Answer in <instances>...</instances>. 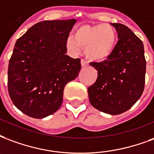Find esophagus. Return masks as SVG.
<instances>
[{
    "label": "esophagus",
    "instance_id": "34e87169",
    "mask_svg": "<svg viewBox=\"0 0 154 154\" xmlns=\"http://www.w3.org/2000/svg\"><path fill=\"white\" fill-rule=\"evenodd\" d=\"M81 64H82V67H86V66H87L88 65V63H87V61H86V60H81Z\"/></svg>",
    "mask_w": 154,
    "mask_h": 154
}]
</instances>
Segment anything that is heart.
<instances>
[{"label": "heart", "mask_w": 154, "mask_h": 154, "mask_svg": "<svg viewBox=\"0 0 154 154\" xmlns=\"http://www.w3.org/2000/svg\"><path fill=\"white\" fill-rule=\"evenodd\" d=\"M116 42V31L111 25L84 24L76 29L74 36H68L66 45L72 52H77L80 48H84L88 59L101 61L111 55Z\"/></svg>", "instance_id": "1"}]
</instances>
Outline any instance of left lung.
I'll list each match as a JSON object with an SVG mask.
<instances>
[{"label": "left lung", "instance_id": "left-lung-1", "mask_svg": "<svg viewBox=\"0 0 154 154\" xmlns=\"http://www.w3.org/2000/svg\"><path fill=\"white\" fill-rule=\"evenodd\" d=\"M111 24L119 39L107 60L90 63L98 77L88 88V94L94 108L118 115L131 109L144 91L146 60L142 41L126 25Z\"/></svg>", "mask_w": 154, "mask_h": 154}]
</instances>
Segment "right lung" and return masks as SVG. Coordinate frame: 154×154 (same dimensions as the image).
Wrapping results in <instances>:
<instances>
[{"mask_svg": "<svg viewBox=\"0 0 154 154\" xmlns=\"http://www.w3.org/2000/svg\"><path fill=\"white\" fill-rule=\"evenodd\" d=\"M76 22H39L17 40L8 67V91L24 114L43 118L60 108L66 84L82 68L79 58L65 54L66 41Z\"/></svg>", "mask_w": 154, "mask_h": 154, "instance_id": "right-lung-1", "label": "right lung"}]
</instances>
